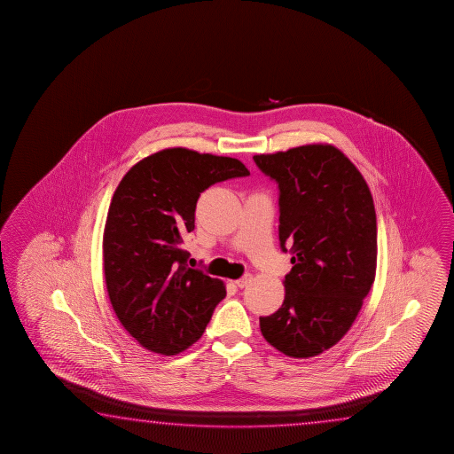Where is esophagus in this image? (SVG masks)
I'll use <instances>...</instances> for the list:
<instances>
[{
	"label": "esophagus",
	"instance_id": "34e87169",
	"mask_svg": "<svg viewBox=\"0 0 454 454\" xmlns=\"http://www.w3.org/2000/svg\"><path fill=\"white\" fill-rule=\"evenodd\" d=\"M251 281H253V275L251 273H247L243 278H239L235 281V285L239 286V287H247V285H251Z\"/></svg>",
	"mask_w": 454,
	"mask_h": 454
}]
</instances>
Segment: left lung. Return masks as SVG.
<instances>
[{
    "mask_svg": "<svg viewBox=\"0 0 454 454\" xmlns=\"http://www.w3.org/2000/svg\"><path fill=\"white\" fill-rule=\"evenodd\" d=\"M254 161L279 187V243L294 265L283 305L259 319L262 335L289 357H313L345 337L375 281L373 199L361 171L332 145Z\"/></svg>",
    "mask_w": 454,
    "mask_h": 454,
    "instance_id": "obj_1",
    "label": "left lung"
}]
</instances>
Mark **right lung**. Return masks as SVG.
Instances as JSON below:
<instances>
[{
  "mask_svg": "<svg viewBox=\"0 0 454 454\" xmlns=\"http://www.w3.org/2000/svg\"><path fill=\"white\" fill-rule=\"evenodd\" d=\"M247 175L239 159L169 147L117 185L103 233L105 281L115 316L143 348L175 356L203 335L225 286L187 267L183 239L203 191Z\"/></svg>",
  "mask_w": 454,
  "mask_h": 454,
  "instance_id": "right-lung-1",
  "label": "right lung"
}]
</instances>
